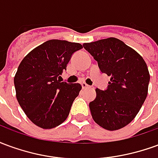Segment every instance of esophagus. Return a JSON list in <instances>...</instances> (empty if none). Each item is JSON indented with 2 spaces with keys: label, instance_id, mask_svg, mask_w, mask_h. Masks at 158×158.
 Segmentation results:
<instances>
[{
  "label": "esophagus",
  "instance_id": "34e87169",
  "mask_svg": "<svg viewBox=\"0 0 158 158\" xmlns=\"http://www.w3.org/2000/svg\"><path fill=\"white\" fill-rule=\"evenodd\" d=\"M81 85H82L83 89H87V88H89V87H90V86L88 85L85 82H83L82 84H81Z\"/></svg>",
  "mask_w": 158,
  "mask_h": 158
}]
</instances>
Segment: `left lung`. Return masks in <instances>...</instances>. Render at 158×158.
<instances>
[{
	"mask_svg": "<svg viewBox=\"0 0 158 158\" xmlns=\"http://www.w3.org/2000/svg\"><path fill=\"white\" fill-rule=\"evenodd\" d=\"M98 63L100 70L111 77L105 90L96 89L89 102L94 121L107 130H117L135 118L148 92L150 74L142 56L116 38L83 44Z\"/></svg>",
	"mask_w": 158,
	"mask_h": 158,
	"instance_id": "left-lung-1",
	"label": "left lung"
}]
</instances>
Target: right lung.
<instances>
[{"instance_id": "right-lung-1", "label": "right lung", "mask_w": 158, "mask_h": 158, "mask_svg": "<svg viewBox=\"0 0 158 158\" xmlns=\"http://www.w3.org/2000/svg\"><path fill=\"white\" fill-rule=\"evenodd\" d=\"M82 45L50 40L29 52L19 64L14 77L16 96L31 122L52 129L65 121L82 86L62 82L73 54Z\"/></svg>"}]
</instances>
